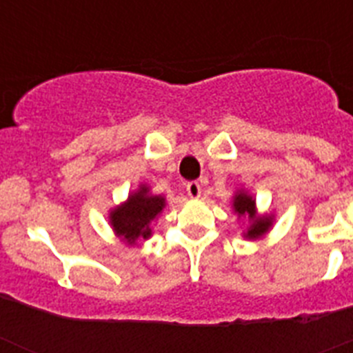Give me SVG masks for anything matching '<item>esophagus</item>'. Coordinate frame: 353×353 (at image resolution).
<instances>
[{"label":"esophagus","instance_id":"obj_1","mask_svg":"<svg viewBox=\"0 0 353 353\" xmlns=\"http://www.w3.org/2000/svg\"><path fill=\"white\" fill-rule=\"evenodd\" d=\"M187 189V194L191 196V198H199L201 196V185L198 182H189L185 185Z\"/></svg>","mask_w":353,"mask_h":353}]
</instances>
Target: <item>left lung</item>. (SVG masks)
<instances>
[{
    "label": "left lung",
    "instance_id": "8db88e82",
    "mask_svg": "<svg viewBox=\"0 0 353 353\" xmlns=\"http://www.w3.org/2000/svg\"><path fill=\"white\" fill-rule=\"evenodd\" d=\"M233 208H235V212L239 215H249V219L252 221L251 228L245 233L249 239H258V236H261L269 230L270 224H272L267 217H254V199L251 196L242 194V192L236 194L235 201H233Z\"/></svg>",
    "mask_w": 353,
    "mask_h": 353
}]
</instances>
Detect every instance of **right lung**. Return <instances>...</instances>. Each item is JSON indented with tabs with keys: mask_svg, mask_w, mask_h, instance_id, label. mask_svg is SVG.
Returning <instances> with one entry per match:
<instances>
[{
	"mask_svg": "<svg viewBox=\"0 0 353 353\" xmlns=\"http://www.w3.org/2000/svg\"><path fill=\"white\" fill-rule=\"evenodd\" d=\"M162 207H164V198L148 194V189L141 185L138 192L129 196L123 207L117 208L111 214V224L118 236L127 240L129 244H134L139 236L148 239L152 233L150 223L161 214Z\"/></svg>",
	"mask_w": 353,
	"mask_h": 353,
	"instance_id": "1",
	"label": "right lung"
}]
</instances>
